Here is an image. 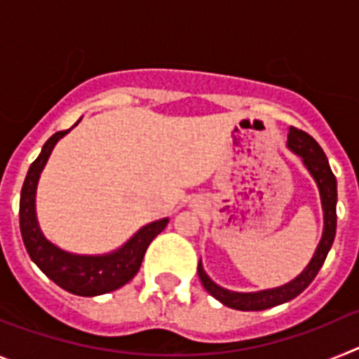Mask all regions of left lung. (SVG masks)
<instances>
[{"instance_id": "obj_1", "label": "left lung", "mask_w": 359, "mask_h": 359, "mask_svg": "<svg viewBox=\"0 0 359 359\" xmlns=\"http://www.w3.org/2000/svg\"><path fill=\"white\" fill-rule=\"evenodd\" d=\"M287 149L293 151L297 156L302 158V163L309 174L315 180L316 187L320 192V201H322V212H323V231L322 239H320L318 246H316L315 253L311 257V261L307 262L306 268L302 269V273L297 275L293 280H290L284 286L271 287V290L262 291H250V293H241V291H230L226 287H221L215 284L210 277L207 275L203 262L199 261L198 264V275L201 278L203 287L221 304L226 307L237 311H262L269 309V307L280 306L294 297L302 293L307 286H309L313 278L322 268L325 257H327L329 250L332 246V241L336 236V201H338V190H336V177L332 174L331 167H329L327 156L323 149L320 147L318 142L309 136L307 133L300 131L297 128H290V135H287Z\"/></svg>"}]
</instances>
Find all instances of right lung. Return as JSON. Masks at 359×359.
I'll use <instances>...</instances> for the list:
<instances>
[{
	"instance_id": "right-lung-1",
	"label": "right lung",
	"mask_w": 359,
	"mask_h": 359,
	"mask_svg": "<svg viewBox=\"0 0 359 359\" xmlns=\"http://www.w3.org/2000/svg\"><path fill=\"white\" fill-rule=\"evenodd\" d=\"M79 122L81 118L77 120V123ZM72 129L50 136L48 142L41 149L39 156L30 165L23 189H21V199H19V228H21V237H23L28 255L50 280L55 282L57 286L68 293L79 294V297H97V294L118 290L138 273L145 250L151 241L167 226L169 217L145 224L120 248L109 253H100V255H81V253L66 252L46 239L37 221V183L57 142L65 138Z\"/></svg>"
}]
</instances>
